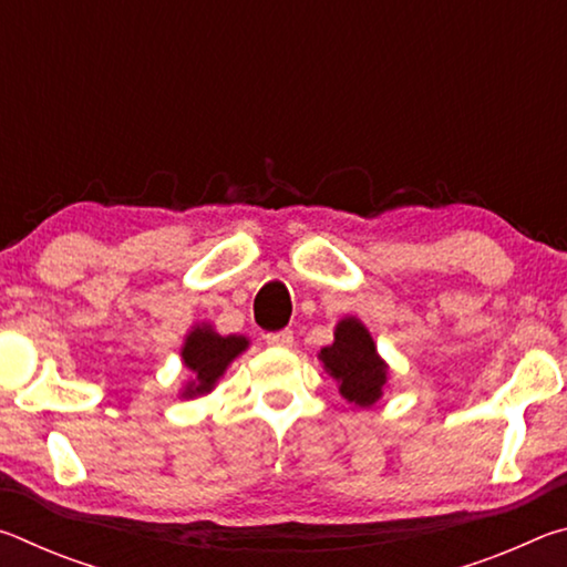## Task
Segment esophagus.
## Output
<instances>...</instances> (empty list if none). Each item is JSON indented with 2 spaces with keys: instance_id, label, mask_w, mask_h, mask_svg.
<instances>
[{
  "instance_id": "1",
  "label": "esophagus",
  "mask_w": 567,
  "mask_h": 567,
  "mask_svg": "<svg viewBox=\"0 0 567 567\" xmlns=\"http://www.w3.org/2000/svg\"><path fill=\"white\" fill-rule=\"evenodd\" d=\"M292 340H295L292 330H280V332H270V334H265V342L270 344V348H290Z\"/></svg>"
}]
</instances>
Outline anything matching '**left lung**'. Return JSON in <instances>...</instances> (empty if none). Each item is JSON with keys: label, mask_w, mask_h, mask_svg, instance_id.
<instances>
[{"label": "left lung", "mask_w": 567, "mask_h": 567, "mask_svg": "<svg viewBox=\"0 0 567 567\" xmlns=\"http://www.w3.org/2000/svg\"><path fill=\"white\" fill-rule=\"evenodd\" d=\"M322 368L338 382L340 395L360 408H372L390 380V364L380 358L370 330L354 315L334 324V340L318 352Z\"/></svg>", "instance_id": "obj_1"}]
</instances>
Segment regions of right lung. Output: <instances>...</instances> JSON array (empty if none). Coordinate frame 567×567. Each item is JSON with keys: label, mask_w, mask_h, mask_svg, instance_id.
Here are the masks:
<instances>
[{"label": "right lung", "mask_w": 567, "mask_h": 567, "mask_svg": "<svg viewBox=\"0 0 567 567\" xmlns=\"http://www.w3.org/2000/svg\"><path fill=\"white\" fill-rule=\"evenodd\" d=\"M247 348L249 340L245 334H219L209 322L192 324L179 350L182 364L189 372L187 382L179 388V398L195 400L213 392L229 364Z\"/></svg>", "instance_id": "right-lung-1"}]
</instances>
